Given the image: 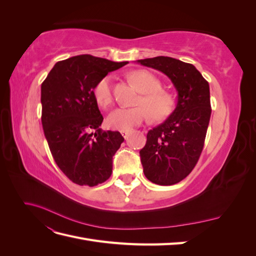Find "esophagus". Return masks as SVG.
I'll return each instance as SVG.
<instances>
[{
	"label": "esophagus",
	"instance_id": "obj_1",
	"mask_svg": "<svg viewBox=\"0 0 256 256\" xmlns=\"http://www.w3.org/2000/svg\"><path fill=\"white\" fill-rule=\"evenodd\" d=\"M120 134H122V136H124V138H128V136H129V134H130V131H129V130H122Z\"/></svg>",
	"mask_w": 256,
	"mask_h": 256
}]
</instances>
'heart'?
I'll return each mask as SVG.
<instances>
[{
	"label": "heart",
	"instance_id": "heart-1",
	"mask_svg": "<svg viewBox=\"0 0 256 256\" xmlns=\"http://www.w3.org/2000/svg\"><path fill=\"white\" fill-rule=\"evenodd\" d=\"M130 79L142 92L138 99V106H120L113 110L106 118L108 126L112 129L129 130L150 118L162 120L171 114L175 106V98L170 92L161 90V82L152 74L136 70L130 74ZM94 96L99 106L108 108L113 102L112 78L106 76L100 79L94 88Z\"/></svg>",
	"mask_w": 256,
	"mask_h": 256
}]
</instances>
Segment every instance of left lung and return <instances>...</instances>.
Returning a JSON list of instances; mask_svg holds the SVG:
<instances>
[{
	"mask_svg": "<svg viewBox=\"0 0 256 256\" xmlns=\"http://www.w3.org/2000/svg\"><path fill=\"white\" fill-rule=\"evenodd\" d=\"M138 63L166 74L178 92L173 113L147 134L140 150L148 180L171 186L187 177L202 154L209 120V84L192 64L168 56L138 60Z\"/></svg>",
	"mask_w": 256,
	"mask_h": 256,
	"instance_id": "8db88e82",
	"label": "left lung"
}]
</instances>
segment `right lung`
<instances>
[{
	"mask_svg": "<svg viewBox=\"0 0 256 256\" xmlns=\"http://www.w3.org/2000/svg\"><path fill=\"white\" fill-rule=\"evenodd\" d=\"M128 62L90 54L60 60L42 84V124L54 161L69 180L94 187L112 174V159L124 138L104 131L94 96L100 79Z\"/></svg>",
	"mask_w": 256,
	"mask_h": 256,
	"instance_id": "right-lung-1",
	"label": "right lung"
}]
</instances>
